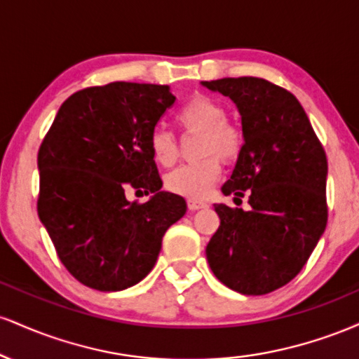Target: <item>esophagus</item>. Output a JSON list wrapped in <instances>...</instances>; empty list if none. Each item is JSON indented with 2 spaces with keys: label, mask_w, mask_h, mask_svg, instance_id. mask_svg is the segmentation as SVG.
Returning <instances> with one entry per match:
<instances>
[{
  "label": "esophagus",
  "mask_w": 359,
  "mask_h": 359,
  "mask_svg": "<svg viewBox=\"0 0 359 359\" xmlns=\"http://www.w3.org/2000/svg\"><path fill=\"white\" fill-rule=\"evenodd\" d=\"M187 208L191 209V211H197V209H204V208H208V204L203 203V201L189 199V201H187Z\"/></svg>",
  "instance_id": "34e87169"
}]
</instances>
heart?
Wrapping results in <instances>:
<instances>
[{"instance_id":"1","label":"heart","mask_w":359,"mask_h":359,"mask_svg":"<svg viewBox=\"0 0 359 359\" xmlns=\"http://www.w3.org/2000/svg\"><path fill=\"white\" fill-rule=\"evenodd\" d=\"M177 121L187 131H199V155L204 158L174 168L165 175L168 192L189 199H203L221 175V162H233L243 148V133L226 119V109L208 96H196L177 113ZM151 158L168 167L177 158V140L167 128L156 126L148 140ZM218 156L216 157L215 155Z\"/></svg>"}]
</instances>
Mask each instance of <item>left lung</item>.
Segmentation results:
<instances>
[{"mask_svg": "<svg viewBox=\"0 0 359 359\" xmlns=\"http://www.w3.org/2000/svg\"><path fill=\"white\" fill-rule=\"evenodd\" d=\"M241 114L243 148L221 187L250 211L214 204L221 224L205 248L219 282L243 295H263L290 282L327 224V158L297 97L259 77L204 81Z\"/></svg>", "mask_w": 359, "mask_h": 359, "instance_id": "obj_1", "label": "left lung"}]
</instances>
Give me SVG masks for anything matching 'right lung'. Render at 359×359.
Segmentation results:
<instances>
[{
  "label": "right lung",
  "instance_id": "add662e5",
  "mask_svg": "<svg viewBox=\"0 0 359 359\" xmlns=\"http://www.w3.org/2000/svg\"><path fill=\"white\" fill-rule=\"evenodd\" d=\"M175 102L168 86L111 82L64 101L39 150V217L74 278L101 292L150 273L168 228L187 211L162 189L148 140ZM135 188L154 196L130 203Z\"/></svg>",
  "mask_w": 359,
  "mask_h": 359
}]
</instances>
